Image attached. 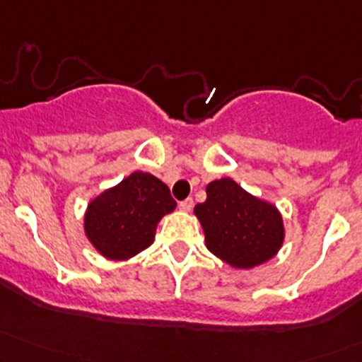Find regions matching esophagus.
<instances>
[{
    "label": "esophagus",
    "mask_w": 362,
    "mask_h": 362,
    "mask_svg": "<svg viewBox=\"0 0 362 362\" xmlns=\"http://www.w3.org/2000/svg\"><path fill=\"white\" fill-rule=\"evenodd\" d=\"M192 206H194V201H192V197H187V199H184V201H180L178 202V208L182 209V211H190V209H192Z\"/></svg>",
    "instance_id": "34e87169"
}]
</instances>
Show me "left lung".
Returning a JSON list of instances; mask_svg holds the SVG:
<instances>
[{
  "label": "left lung",
  "mask_w": 362,
  "mask_h": 362,
  "mask_svg": "<svg viewBox=\"0 0 362 362\" xmlns=\"http://www.w3.org/2000/svg\"><path fill=\"white\" fill-rule=\"evenodd\" d=\"M204 202L194 208L206 247L233 268H254L272 259L285 230L276 206L254 197L232 178L213 180Z\"/></svg>",
  "instance_id": "1"
}]
</instances>
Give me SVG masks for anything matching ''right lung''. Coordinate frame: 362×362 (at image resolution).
<instances>
[{
	"label": "right lung",
	"mask_w": 362,
	"mask_h": 362,
	"mask_svg": "<svg viewBox=\"0 0 362 362\" xmlns=\"http://www.w3.org/2000/svg\"><path fill=\"white\" fill-rule=\"evenodd\" d=\"M175 206L170 189L160 178L134 172L89 202L86 235L101 256L129 259L153 244L158 221Z\"/></svg>",
	"instance_id": "add662e5"
}]
</instances>
